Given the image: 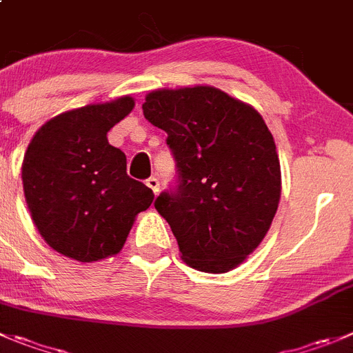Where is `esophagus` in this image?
Masks as SVG:
<instances>
[{"label":"esophagus","instance_id":"esophagus-1","mask_svg":"<svg viewBox=\"0 0 353 353\" xmlns=\"http://www.w3.org/2000/svg\"><path fill=\"white\" fill-rule=\"evenodd\" d=\"M145 185L149 187V189L152 190L154 194L159 192V180H157L156 176H150V179H147V180H145Z\"/></svg>","mask_w":353,"mask_h":353}]
</instances>
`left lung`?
I'll list each match as a JSON object with an SVG mask.
<instances>
[{"instance_id":"8db88e82","label":"left lung","mask_w":353,"mask_h":353,"mask_svg":"<svg viewBox=\"0 0 353 353\" xmlns=\"http://www.w3.org/2000/svg\"><path fill=\"white\" fill-rule=\"evenodd\" d=\"M143 116L168 133L179 187L154 206L170 223L182 260L225 274L263 241L281 199L275 142L254 107L214 86L147 93Z\"/></svg>"}]
</instances>
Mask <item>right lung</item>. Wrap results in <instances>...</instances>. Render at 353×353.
Returning a JSON list of instances; mask_svg holds the SVG:
<instances>
[{
  "mask_svg": "<svg viewBox=\"0 0 353 353\" xmlns=\"http://www.w3.org/2000/svg\"><path fill=\"white\" fill-rule=\"evenodd\" d=\"M135 107L130 95L65 110L46 121L22 161L23 196L50 248L92 263L123 250L154 194L126 173V156L107 140Z\"/></svg>",
  "mask_w": 353,
  "mask_h": 353,
  "instance_id": "right-lung-1",
  "label": "right lung"
}]
</instances>
